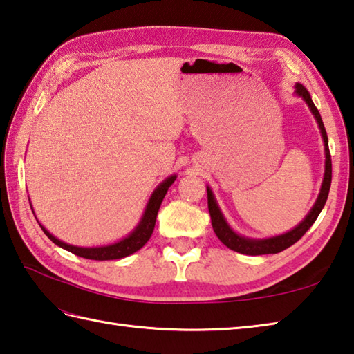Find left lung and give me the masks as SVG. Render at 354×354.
<instances>
[{
  "mask_svg": "<svg viewBox=\"0 0 354 354\" xmlns=\"http://www.w3.org/2000/svg\"><path fill=\"white\" fill-rule=\"evenodd\" d=\"M295 95L301 97L307 104L308 110L312 111V114H313L316 124H318L319 133H321V137H322L324 154H326V165H324V177H322V183H321L318 198H316L315 205L312 206V209H310L308 214L304 217V220H301L299 225H297L293 229L287 230V232H284V234L273 235V236L250 238V236H244L241 234L235 232L232 226H230L227 223L225 215H223L221 209L218 206V201H217V198H215L211 186H206V189H207V207H209V215H211L214 232H215V235L218 236V240L223 244H225V246H227L230 250L238 252V254H243V255H266V254H278V252H283L284 249L290 248L292 244L297 243L299 238L304 235L310 227H312V225L316 221V218H318V215L321 214L322 207L326 206L328 191H330V185H331V157H330V151H328V137H327V133H326V128H324L318 108L315 106L312 96H310V93L307 91L306 86L302 84L295 85Z\"/></svg>",
  "mask_w": 354,
  "mask_h": 354,
  "instance_id": "8db88e82",
  "label": "left lung"
}]
</instances>
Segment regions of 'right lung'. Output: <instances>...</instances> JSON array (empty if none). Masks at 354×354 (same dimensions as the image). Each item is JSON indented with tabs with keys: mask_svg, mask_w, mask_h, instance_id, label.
I'll use <instances>...</instances> for the list:
<instances>
[{
	"mask_svg": "<svg viewBox=\"0 0 354 354\" xmlns=\"http://www.w3.org/2000/svg\"><path fill=\"white\" fill-rule=\"evenodd\" d=\"M176 178H177V174H172V176L165 178L162 183L157 185V187L153 191V194H151V197H149L148 203L145 206V211H143L139 223H137L136 227L131 230V232H129L127 236L120 238L119 241H114V243H110V244H102V246L84 248V246H75V244H68L66 241L59 240V238H56L53 234H50L48 230L38 221V218H36L33 206H32V201H30V207H32L36 221L39 223L41 229L44 230V234L56 244V246L66 249V250L71 252V254H75L77 257L88 258V259H97V261H106V259H119V258H125L128 255H131V254H134V252H137V250L145 246L147 241L149 240V236L153 235L158 209H160L162 201H163L165 196H167L169 186L176 182Z\"/></svg>",
	"mask_w": 354,
	"mask_h": 354,
	"instance_id": "right-lung-1",
	"label": "right lung"
}]
</instances>
